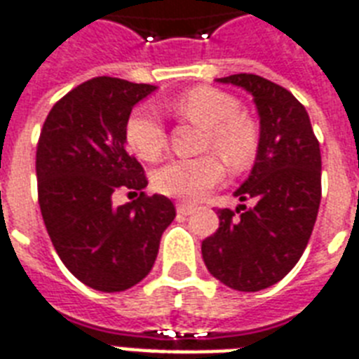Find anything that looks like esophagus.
<instances>
[{
    "label": "esophagus",
    "mask_w": 359,
    "mask_h": 359,
    "mask_svg": "<svg viewBox=\"0 0 359 359\" xmlns=\"http://www.w3.org/2000/svg\"><path fill=\"white\" fill-rule=\"evenodd\" d=\"M191 212H194V207H191V205H186V203H179V205H177V214H179V216H190Z\"/></svg>",
    "instance_id": "esophagus-1"
}]
</instances>
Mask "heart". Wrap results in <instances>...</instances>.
I'll list each match as a JSON object with an SVG mask.
<instances>
[{"mask_svg":"<svg viewBox=\"0 0 359 359\" xmlns=\"http://www.w3.org/2000/svg\"><path fill=\"white\" fill-rule=\"evenodd\" d=\"M177 117L205 130L203 151H216L233 171H244L259 151V130L251 117L240 114V104L229 93L214 87H196L169 104ZM124 140L135 156L154 162L165 149V124L151 104H141L128 115ZM224 163L216 154L173 158L152 175L160 194L184 201H197L224 179Z\"/></svg>","mask_w":359,"mask_h":359,"instance_id":"b5f03b06","label":"heart"}]
</instances>
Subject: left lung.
<instances>
[{
  "instance_id": "left-lung-1",
  "label": "left lung",
  "mask_w": 359,
  "mask_h": 359,
  "mask_svg": "<svg viewBox=\"0 0 359 359\" xmlns=\"http://www.w3.org/2000/svg\"><path fill=\"white\" fill-rule=\"evenodd\" d=\"M222 83L244 87L261 117L255 165L235 191L236 210L218 208V231L203 240L208 272L242 292L272 287L300 261L320 207V147L306 108L285 87L257 74Z\"/></svg>"
}]
</instances>
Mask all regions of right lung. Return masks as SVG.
<instances>
[{"label":"right lung","mask_w":359,"mask_h":359,"mask_svg":"<svg viewBox=\"0 0 359 359\" xmlns=\"http://www.w3.org/2000/svg\"><path fill=\"white\" fill-rule=\"evenodd\" d=\"M149 83L98 76L59 98L36 143V190L59 259L81 283L121 292L140 283L156 261L175 205L147 196L145 171L126 151L124 124ZM123 187L140 196L115 208Z\"/></svg>","instance_id":"1"}]
</instances>
